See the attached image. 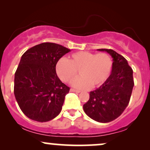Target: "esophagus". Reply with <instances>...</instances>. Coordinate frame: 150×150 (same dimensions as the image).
I'll list each match as a JSON object with an SVG mask.
<instances>
[{
    "label": "esophagus",
    "instance_id": "34e87169",
    "mask_svg": "<svg viewBox=\"0 0 150 150\" xmlns=\"http://www.w3.org/2000/svg\"><path fill=\"white\" fill-rule=\"evenodd\" d=\"M70 92H75V93H80V90H76V89H70Z\"/></svg>",
    "mask_w": 150,
    "mask_h": 150
}]
</instances>
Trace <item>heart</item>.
<instances>
[{
  "label": "heart",
  "mask_w": 150,
  "mask_h": 150,
  "mask_svg": "<svg viewBox=\"0 0 150 150\" xmlns=\"http://www.w3.org/2000/svg\"><path fill=\"white\" fill-rule=\"evenodd\" d=\"M113 61L106 53H94L78 51L70 55L69 59L61 58L56 65V71L61 80L69 82L75 78L77 70L80 77L72 82L78 89L99 87L104 84L111 75Z\"/></svg>",
  "instance_id": "obj_1"
}]
</instances>
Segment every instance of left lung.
Here are the masks:
<instances>
[{"mask_svg": "<svg viewBox=\"0 0 150 150\" xmlns=\"http://www.w3.org/2000/svg\"><path fill=\"white\" fill-rule=\"evenodd\" d=\"M97 50L106 51L113 58L112 71L102 85L89 92L83 109L92 119L108 123L120 116L128 105L134 86L133 71L128 61L113 50Z\"/></svg>", "mask_w": 150, "mask_h": 150, "instance_id": "1", "label": "left lung"}]
</instances>
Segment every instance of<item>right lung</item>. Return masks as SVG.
Segmentation results:
<instances>
[{
  "label": "right lung",
  "mask_w": 150,
  "mask_h": 150,
  "mask_svg": "<svg viewBox=\"0 0 150 150\" xmlns=\"http://www.w3.org/2000/svg\"><path fill=\"white\" fill-rule=\"evenodd\" d=\"M70 50L55 43H42L22 56L15 73L14 94L26 116L38 122L53 119L61 111L70 88L56 72L58 60Z\"/></svg>",
  "instance_id": "obj_1"
}]
</instances>
